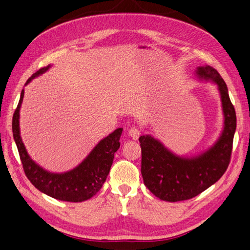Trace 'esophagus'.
<instances>
[{
	"label": "esophagus",
	"mask_w": 250,
	"mask_h": 250,
	"mask_svg": "<svg viewBox=\"0 0 250 250\" xmlns=\"http://www.w3.org/2000/svg\"><path fill=\"white\" fill-rule=\"evenodd\" d=\"M128 135L134 140H138V138H139L141 135V131L138 127H131V128L128 130Z\"/></svg>",
	"instance_id": "1"
}]
</instances>
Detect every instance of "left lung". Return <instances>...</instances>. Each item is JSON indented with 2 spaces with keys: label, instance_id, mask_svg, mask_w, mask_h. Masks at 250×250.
Segmentation results:
<instances>
[{
  "label": "left lung",
  "instance_id": "8db88e82",
  "mask_svg": "<svg viewBox=\"0 0 250 250\" xmlns=\"http://www.w3.org/2000/svg\"><path fill=\"white\" fill-rule=\"evenodd\" d=\"M200 80L217 85L224 113V129L212 146L196 156L172 153L151 135L139 138L144 185L160 200L177 202L198 196L217 182L228 168L236 129V115L228 87L218 71L208 65L196 70Z\"/></svg>",
  "mask_w": 250,
  "mask_h": 250
}]
</instances>
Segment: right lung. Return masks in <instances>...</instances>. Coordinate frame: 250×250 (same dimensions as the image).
<instances>
[{
    "label": "right lung",
    "mask_w": 250,
    "mask_h": 250,
    "mask_svg": "<svg viewBox=\"0 0 250 250\" xmlns=\"http://www.w3.org/2000/svg\"><path fill=\"white\" fill-rule=\"evenodd\" d=\"M50 67L51 66L48 65L47 67L37 70L26 81L25 85L35 77L46 73ZM23 96L24 90H22L19 104L13 116V134L27 179L38 190L61 201L82 202L95 196L101 190L109 174L113 163L114 153L120 147V138L123 128L115 129L99 141L91 153L82 160V163L73 170L63 173H52L42 168L30 157L22 142L19 127V112Z\"/></svg>",
    "instance_id": "right-lung-1"
}]
</instances>
